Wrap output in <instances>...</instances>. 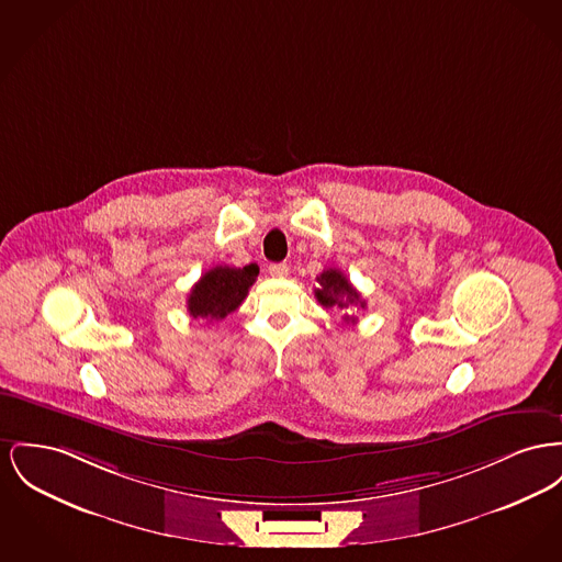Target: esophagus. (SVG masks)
<instances>
[{
    "instance_id": "1",
    "label": "esophagus",
    "mask_w": 562,
    "mask_h": 562,
    "mask_svg": "<svg viewBox=\"0 0 562 562\" xmlns=\"http://www.w3.org/2000/svg\"><path fill=\"white\" fill-rule=\"evenodd\" d=\"M269 276H271V278H286V276H289V265H286V263L269 265Z\"/></svg>"
}]
</instances>
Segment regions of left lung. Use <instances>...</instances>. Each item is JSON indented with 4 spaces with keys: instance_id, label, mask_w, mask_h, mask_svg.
I'll return each instance as SVG.
<instances>
[{
    "instance_id": "left-lung-1",
    "label": "left lung",
    "mask_w": 562,
    "mask_h": 562,
    "mask_svg": "<svg viewBox=\"0 0 562 562\" xmlns=\"http://www.w3.org/2000/svg\"><path fill=\"white\" fill-rule=\"evenodd\" d=\"M321 289H316V299L321 305L325 307H348V305H361L364 307V301L361 299V293L350 284V280L339 271V269H325L318 278ZM350 312V310H348ZM346 321L355 323V316H344Z\"/></svg>"
}]
</instances>
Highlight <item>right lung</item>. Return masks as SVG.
I'll return each mask as SVG.
<instances>
[{
	"label": "right lung",
	"mask_w": 562,
	"mask_h": 562,
	"mask_svg": "<svg viewBox=\"0 0 562 562\" xmlns=\"http://www.w3.org/2000/svg\"><path fill=\"white\" fill-rule=\"evenodd\" d=\"M259 267L255 263L246 267H227L218 265L205 271L198 284L191 289L187 299L189 314L193 318L221 321L235 312L248 295V289L255 284Z\"/></svg>",
	"instance_id": "obj_1"
}]
</instances>
